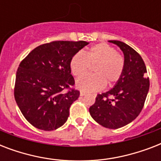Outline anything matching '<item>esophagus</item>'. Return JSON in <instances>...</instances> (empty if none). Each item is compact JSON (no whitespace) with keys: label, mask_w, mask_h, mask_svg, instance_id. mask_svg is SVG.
<instances>
[{"label":"esophagus","mask_w":161,"mask_h":161,"mask_svg":"<svg viewBox=\"0 0 161 161\" xmlns=\"http://www.w3.org/2000/svg\"><path fill=\"white\" fill-rule=\"evenodd\" d=\"M86 92H84V91H81L80 92V96H84L86 94Z\"/></svg>","instance_id":"obj_1"}]
</instances>
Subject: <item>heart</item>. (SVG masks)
Segmentation results:
<instances>
[{
  "instance_id": "obj_1",
  "label": "heart",
  "mask_w": 161,
  "mask_h": 161,
  "mask_svg": "<svg viewBox=\"0 0 161 161\" xmlns=\"http://www.w3.org/2000/svg\"><path fill=\"white\" fill-rule=\"evenodd\" d=\"M90 65H94L93 74L79 78L76 85L86 92H95L119 80L125 70V58L116 49L107 43H98L86 52H78L70 60V69L73 75L85 74Z\"/></svg>"
}]
</instances>
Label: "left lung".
<instances>
[{
    "label": "left lung",
    "instance_id": "obj_1",
    "mask_svg": "<svg viewBox=\"0 0 161 161\" xmlns=\"http://www.w3.org/2000/svg\"><path fill=\"white\" fill-rule=\"evenodd\" d=\"M116 44L125 55V70L113 88L98 94L89 108L93 119L108 129L124 127L135 119L142 110L150 88L146 67L137 52L120 41Z\"/></svg>",
    "mask_w": 161,
    "mask_h": 161
}]
</instances>
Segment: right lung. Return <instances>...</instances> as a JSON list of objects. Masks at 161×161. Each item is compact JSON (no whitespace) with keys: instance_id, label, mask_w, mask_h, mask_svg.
<instances>
[{"instance_id":"add662e5","label":"right lung","mask_w":161,"mask_h":161,"mask_svg":"<svg viewBox=\"0 0 161 161\" xmlns=\"http://www.w3.org/2000/svg\"><path fill=\"white\" fill-rule=\"evenodd\" d=\"M88 44L52 42L36 47L21 62L14 96L21 114L34 127L50 131L65 124L71 104L79 97V91L73 88L70 60Z\"/></svg>"}]
</instances>
